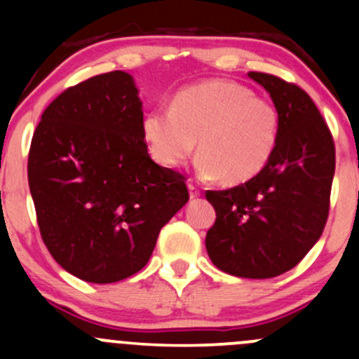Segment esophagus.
<instances>
[{
    "mask_svg": "<svg viewBox=\"0 0 359 359\" xmlns=\"http://www.w3.org/2000/svg\"><path fill=\"white\" fill-rule=\"evenodd\" d=\"M187 189H189V196L191 200H196V198L201 196V191L198 189L196 186H193V184H187Z\"/></svg>",
    "mask_w": 359,
    "mask_h": 359,
    "instance_id": "obj_1",
    "label": "esophagus"
}]
</instances>
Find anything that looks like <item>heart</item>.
<instances>
[{"label": "heart", "mask_w": 359, "mask_h": 359, "mask_svg": "<svg viewBox=\"0 0 359 359\" xmlns=\"http://www.w3.org/2000/svg\"><path fill=\"white\" fill-rule=\"evenodd\" d=\"M280 111L248 86L210 79L175 93L170 109L149 111L142 137L151 156L177 168L198 140V173L224 186H240L259 175L280 142Z\"/></svg>", "instance_id": "b5f03b06"}]
</instances>
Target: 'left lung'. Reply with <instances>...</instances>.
I'll use <instances>...</instances> for the list:
<instances>
[{"instance_id": "1", "label": "left lung", "mask_w": 359, "mask_h": 359, "mask_svg": "<svg viewBox=\"0 0 359 359\" xmlns=\"http://www.w3.org/2000/svg\"><path fill=\"white\" fill-rule=\"evenodd\" d=\"M248 76L269 92L280 111V142L252 180L206 191L217 219L205 245L224 273L266 280L295 267L320 240L330 208L335 146L302 88L266 72Z\"/></svg>"}]
</instances>
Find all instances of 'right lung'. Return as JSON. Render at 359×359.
<instances>
[{"mask_svg":"<svg viewBox=\"0 0 359 359\" xmlns=\"http://www.w3.org/2000/svg\"><path fill=\"white\" fill-rule=\"evenodd\" d=\"M142 119L133 78L112 71L60 93L32 135L27 177L39 233L53 259L88 283L139 273L189 200L184 175L151 159Z\"/></svg>","mask_w":359,"mask_h":359,"instance_id":"obj_1","label":"right lung"}]
</instances>
